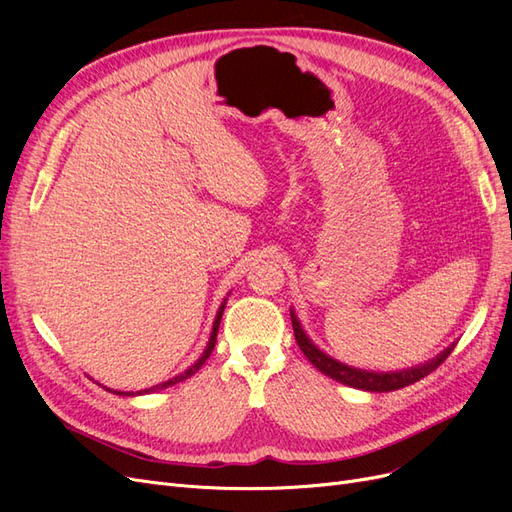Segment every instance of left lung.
Instances as JSON below:
<instances>
[{"mask_svg":"<svg viewBox=\"0 0 512 512\" xmlns=\"http://www.w3.org/2000/svg\"><path fill=\"white\" fill-rule=\"evenodd\" d=\"M292 318V331H294V339H297L299 348L303 350V354L309 359L316 369H320L322 374H327L329 378L354 386V389H363V391H371V393H386V391H397V389H404L408 384H414L421 378H425L427 374H431L433 369H438L446 359L448 354L453 352V348H446L440 356L436 359L421 365V367H412V369H404V371H393V374H376V371H363V369H354L348 367L344 363H339L331 356H327L324 352H320L312 342H309V337L303 333L301 324L290 312Z\"/></svg>","mask_w":512,"mask_h":512,"instance_id":"left-lung-1","label":"left lung"}]
</instances>
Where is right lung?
<instances>
[{
    "label": "right lung",
    "instance_id": "obj_1",
    "mask_svg": "<svg viewBox=\"0 0 512 512\" xmlns=\"http://www.w3.org/2000/svg\"><path fill=\"white\" fill-rule=\"evenodd\" d=\"M222 312H224V305L220 307V312H218V318H215V322H213V331H211V337H209V344H207V348H205V352H203V356H200V359L188 369V371H183L181 376H177V378H173V380H168V382H162V384H158V386H151V389H145V391H138V395L141 393H151V391H156V389H166V386H173V384H177V382H183L185 378H190L192 374H196V371L205 365V361L209 359V354H211V350H213V346H215V339H218V329H220V318H222ZM117 395H134V393H117Z\"/></svg>",
    "mask_w": 512,
    "mask_h": 512
}]
</instances>
